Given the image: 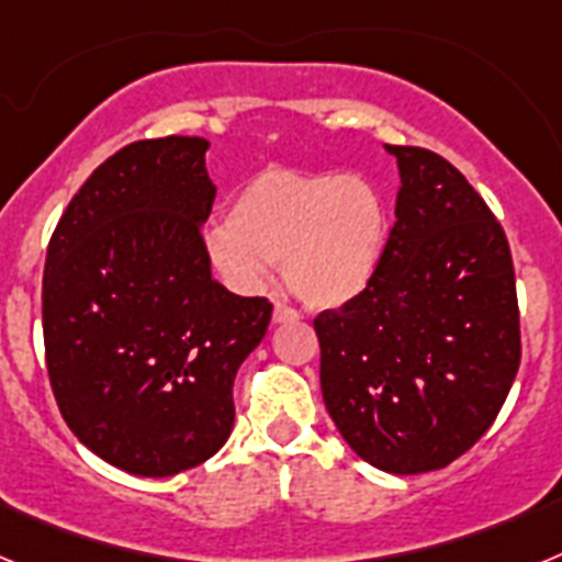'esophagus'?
Masks as SVG:
<instances>
[{"instance_id":"esophagus-1","label":"esophagus","mask_w":562,"mask_h":562,"mask_svg":"<svg viewBox=\"0 0 562 562\" xmlns=\"http://www.w3.org/2000/svg\"><path fill=\"white\" fill-rule=\"evenodd\" d=\"M297 317H301V312L286 304H276V310H272V324H292Z\"/></svg>"}]
</instances>
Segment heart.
<instances>
[{
  "mask_svg": "<svg viewBox=\"0 0 562 562\" xmlns=\"http://www.w3.org/2000/svg\"><path fill=\"white\" fill-rule=\"evenodd\" d=\"M389 205L366 177L265 168L238 188L207 256L227 284L258 290L281 261L284 281L312 306H340L371 284L389 245Z\"/></svg>",
  "mask_w": 562,
  "mask_h": 562,
  "instance_id": "1",
  "label": "heart"
}]
</instances>
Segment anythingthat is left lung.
I'll use <instances>...</instances> for the list:
<instances>
[{"instance_id":"obj_1","label":"left lung","mask_w":562,"mask_h":562,"mask_svg":"<svg viewBox=\"0 0 562 562\" xmlns=\"http://www.w3.org/2000/svg\"><path fill=\"white\" fill-rule=\"evenodd\" d=\"M396 222L371 284L315 317L321 389L349 448L396 475L448 467L486 434L520 366L509 241L464 173L389 146Z\"/></svg>"}]
</instances>
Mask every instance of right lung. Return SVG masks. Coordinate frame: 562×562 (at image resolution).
I'll use <instances>...</instances> for the list:
<instances>
[{"label":"right lung","mask_w":562,"mask_h":562,"mask_svg":"<svg viewBox=\"0 0 562 562\" xmlns=\"http://www.w3.org/2000/svg\"><path fill=\"white\" fill-rule=\"evenodd\" d=\"M207 146L171 134L114 151L47 245L42 324L58 411L132 475H177L225 445L233 380L272 317L267 297L211 276Z\"/></svg>","instance_id":"1"}]
</instances>
